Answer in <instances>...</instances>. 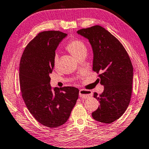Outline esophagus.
<instances>
[{"instance_id":"34e87169","label":"esophagus","mask_w":149,"mask_h":149,"mask_svg":"<svg viewBox=\"0 0 149 149\" xmlns=\"http://www.w3.org/2000/svg\"><path fill=\"white\" fill-rule=\"evenodd\" d=\"M93 96V93L91 91L85 90V89H80L79 91V96L80 98L83 99H86L90 98Z\"/></svg>"}]
</instances>
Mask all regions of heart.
Returning <instances> with one entry per match:
<instances>
[{
  "instance_id": "obj_1",
  "label": "heart",
  "mask_w": 149,
  "mask_h": 149,
  "mask_svg": "<svg viewBox=\"0 0 149 149\" xmlns=\"http://www.w3.org/2000/svg\"><path fill=\"white\" fill-rule=\"evenodd\" d=\"M66 49L77 58H79L80 56L83 55H86V53H87V48H86L85 44L82 40L78 38H75L70 40L68 44L66 45ZM58 61V55L57 54H55L53 59L54 66H57Z\"/></svg>"
}]
</instances>
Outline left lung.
<instances>
[{
    "label": "left lung",
    "instance_id": "1",
    "mask_svg": "<svg viewBox=\"0 0 149 149\" xmlns=\"http://www.w3.org/2000/svg\"><path fill=\"white\" fill-rule=\"evenodd\" d=\"M77 33L90 42L94 53L93 70L104 85L102 94L94 93L100 105L92 116L100 123H111L124 114L130 102L133 81L131 60L119 40L102 26L82 29Z\"/></svg>",
    "mask_w": 149,
    "mask_h": 149
}]
</instances>
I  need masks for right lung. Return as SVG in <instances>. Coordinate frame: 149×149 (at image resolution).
<instances>
[{
    "instance_id": "obj_1",
    "label": "right lung",
    "mask_w": 149,
    "mask_h": 149,
    "mask_svg": "<svg viewBox=\"0 0 149 149\" xmlns=\"http://www.w3.org/2000/svg\"><path fill=\"white\" fill-rule=\"evenodd\" d=\"M67 34L58 31L39 32L26 45L19 64L21 96L29 112L48 128L62 126L77 102L79 89L64 86L52 89L49 74L55 50Z\"/></svg>"
}]
</instances>
